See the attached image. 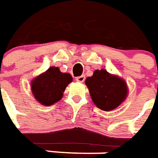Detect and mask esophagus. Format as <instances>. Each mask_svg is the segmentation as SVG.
Segmentation results:
<instances>
[{"instance_id": "obj_1", "label": "esophagus", "mask_w": 158, "mask_h": 158, "mask_svg": "<svg viewBox=\"0 0 158 158\" xmlns=\"http://www.w3.org/2000/svg\"><path fill=\"white\" fill-rule=\"evenodd\" d=\"M75 79H76V81H78V82H84V81H85V77L84 75L79 76V77H77Z\"/></svg>"}]
</instances>
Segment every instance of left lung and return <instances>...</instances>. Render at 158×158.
<instances>
[{"label":"left lung","instance_id":"1","mask_svg":"<svg viewBox=\"0 0 158 158\" xmlns=\"http://www.w3.org/2000/svg\"><path fill=\"white\" fill-rule=\"evenodd\" d=\"M90 98L100 110L110 111L124 102L127 96V86L124 79L102 69L96 70L85 79Z\"/></svg>","mask_w":158,"mask_h":158}]
</instances>
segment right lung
<instances>
[{
    "label": "right lung",
    "instance_id": "add662e5",
    "mask_svg": "<svg viewBox=\"0 0 158 158\" xmlns=\"http://www.w3.org/2000/svg\"><path fill=\"white\" fill-rule=\"evenodd\" d=\"M73 81L71 74L51 67L31 81V91L41 104L50 106L60 101L66 87Z\"/></svg>",
    "mask_w": 158,
    "mask_h": 158
}]
</instances>
